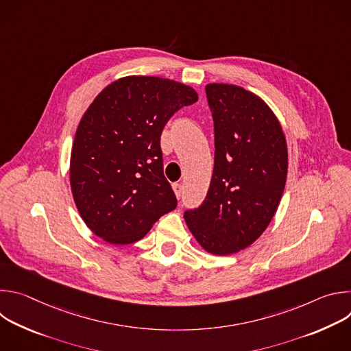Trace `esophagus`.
Segmentation results:
<instances>
[{
	"mask_svg": "<svg viewBox=\"0 0 351 351\" xmlns=\"http://www.w3.org/2000/svg\"><path fill=\"white\" fill-rule=\"evenodd\" d=\"M172 189H173V191H175V195H176L178 198H180V197H182V191H183L182 184H179V183H173V184H172Z\"/></svg>",
	"mask_w": 351,
	"mask_h": 351,
	"instance_id": "34e87169",
	"label": "esophagus"
}]
</instances>
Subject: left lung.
I'll return each mask as SVG.
<instances>
[{"mask_svg": "<svg viewBox=\"0 0 351 351\" xmlns=\"http://www.w3.org/2000/svg\"><path fill=\"white\" fill-rule=\"evenodd\" d=\"M214 118V173L204 203L184 221L207 253L234 254L268 228L287 176L280 122L257 94L236 84L206 86Z\"/></svg>", "mask_w": 351, "mask_h": 351, "instance_id": "1", "label": "left lung"}]
</instances>
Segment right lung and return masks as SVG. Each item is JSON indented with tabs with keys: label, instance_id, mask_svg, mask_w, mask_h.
<instances>
[{
	"label": "right lung",
	"instance_id": "1",
	"mask_svg": "<svg viewBox=\"0 0 351 351\" xmlns=\"http://www.w3.org/2000/svg\"><path fill=\"white\" fill-rule=\"evenodd\" d=\"M197 99L187 84L137 75L97 94L79 122L69 165L73 202L94 234L130 244L176 208L160 138L169 118Z\"/></svg>",
	"mask_w": 351,
	"mask_h": 351
}]
</instances>
